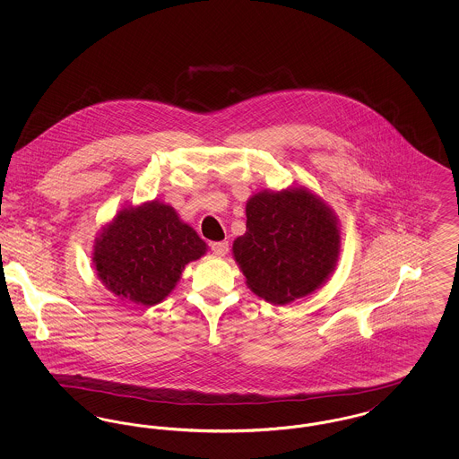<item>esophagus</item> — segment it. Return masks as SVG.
Listing matches in <instances>:
<instances>
[{"instance_id": "34e87169", "label": "esophagus", "mask_w": 459, "mask_h": 459, "mask_svg": "<svg viewBox=\"0 0 459 459\" xmlns=\"http://www.w3.org/2000/svg\"><path fill=\"white\" fill-rule=\"evenodd\" d=\"M212 251L217 256H225L229 251V240H220V242H212Z\"/></svg>"}]
</instances>
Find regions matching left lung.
Here are the masks:
<instances>
[{"instance_id": "obj_1", "label": "left lung", "mask_w": 459, "mask_h": 459, "mask_svg": "<svg viewBox=\"0 0 459 459\" xmlns=\"http://www.w3.org/2000/svg\"><path fill=\"white\" fill-rule=\"evenodd\" d=\"M246 232L232 244L247 287L272 305L313 294L333 273L341 229L333 210L307 187L263 189L246 203Z\"/></svg>"}]
</instances>
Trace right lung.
I'll return each mask as SVG.
<instances>
[{
    "instance_id": "add662e5",
    "label": "right lung",
    "mask_w": 459,
    "mask_h": 459,
    "mask_svg": "<svg viewBox=\"0 0 459 459\" xmlns=\"http://www.w3.org/2000/svg\"><path fill=\"white\" fill-rule=\"evenodd\" d=\"M208 251L196 230L170 204L150 201L124 206L94 239L92 264L101 284L134 305L161 303L186 264Z\"/></svg>"
}]
</instances>
